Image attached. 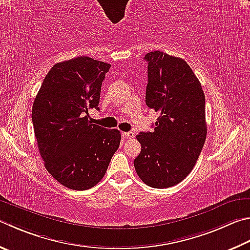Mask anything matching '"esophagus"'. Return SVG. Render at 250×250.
Segmentation results:
<instances>
[{
    "label": "esophagus",
    "instance_id": "esophagus-1",
    "mask_svg": "<svg viewBox=\"0 0 250 250\" xmlns=\"http://www.w3.org/2000/svg\"><path fill=\"white\" fill-rule=\"evenodd\" d=\"M122 135H124V137L126 139L134 138V133L132 132V131H129V132H122Z\"/></svg>",
    "mask_w": 250,
    "mask_h": 250
}]
</instances>
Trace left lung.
<instances>
[{"label": "left lung", "instance_id": "1", "mask_svg": "<svg viewBox=\"0 0 250 250\" xmlns=\"http://www.w3.org/2000/svg\"><path fill=\"white\" fill-rule=\"evenodd\" d=\"M145 103L160 112L153 132H140L138 176L149 187L168 188L183 181L196 165L207 138L206 97L201 83L180 58L162 51L145 54Z\"/></svg>", "mask_w": 250, "mask_h": 250}]
</instances>
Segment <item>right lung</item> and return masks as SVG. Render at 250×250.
Segmentation results:
<instances>
[{
	"instance_id": "1",
	"label": "right lung",
	"mask_w": 250,
	"mask_h": 250,
	"mask_svg": "<svg viewBox=\"0 0 250 250\" xmlns=\"http://www.w3.org/2000/svg\"><path fill=\"white\" fill-rule=\"evenodd\" d=\"M110 64L79 57L54 64L33 105L34 132L46 169L66 188L86 190L105 176L121 133L88 120L99 109Z\"/></svg>"
}]
</instances>
